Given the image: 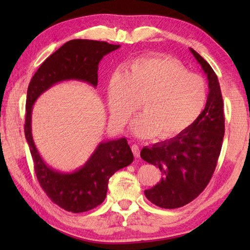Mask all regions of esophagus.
Segmentation results:
<instances>
[{"instance_id": "34e87169", "label": "esophagus", "mask_w": 250, "mask_h": 250, "mask_svg": "<svg viewBox=\"0 0 250 250\" xmlns=\"http://www.w3.org/2000/svg\"><path fill=\"white\" fill-rule=\"evenodd\" d=\"M131 149H132V151H133L135 158H140V147L139 146L135 145V144L132 145Z\"/></svg>"}]
</instances>
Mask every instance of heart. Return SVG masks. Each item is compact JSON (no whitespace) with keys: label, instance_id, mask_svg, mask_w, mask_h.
<instances>
[{"label":"heart","instance_id":"b5f03b06","mask_svg":"<svg viewBox=\"0 0 250 250\" xmlns=\"http://www.w3.org/2000/svg\"><path fill=\"white\" fill-rule=\"evenodd\" d=\"M108 107L117 126H124L140 107L131 131L142 139L167 141L192 125L207 100V84L182 63L162 57H140L111 76Z\"/></svg>","mask_w":250,"mask_h":250}]
</instances>
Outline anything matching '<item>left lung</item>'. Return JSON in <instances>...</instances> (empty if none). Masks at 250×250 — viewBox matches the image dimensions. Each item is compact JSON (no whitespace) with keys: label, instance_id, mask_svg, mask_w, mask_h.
<instances>
[{"label":"left lung","instance_id":"8db88e82","mask_svg":"<svg viewBox=\"0 0 250 250\" xmlns=\"http://www.w3.org/2000/svg\"><path fill=\"white\" fill-rule=\"evenodd\" d=\"M208 79L209 93L204 110L192 125L172 140L144 147L143 160L160 168L162 179L145 190L146 198L162 208H177L190 203L213 176L225 135L224 101L211 66L190 48Z\"/></svg>","mask_w":250,"mask_h":250}]
</instances>
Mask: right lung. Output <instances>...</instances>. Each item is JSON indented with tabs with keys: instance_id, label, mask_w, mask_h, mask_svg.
<instances>
[{
	"instance_id": "add662e5",
	"label": "right lung",
	"mask_w": 250,
	"mask_h": 250,
	"mask_svg": "<svg viewBox=\"0 0 250 250\" xmlns=\"http://www.w3.org/2000/svg\"><path fill=\"white\" fill-rule=\"evenodd\" d=\"M107 42L72 40L42 63L32 77L26 92L24 135L42 189L61 208L72 213L88 211L106 198L108 180L118 169L133 161V153L125 137L100 143L84 166L73 173H60L41 158L31 132L32 106L52 84L63 81H81L97 87L98 68L102 58L119 48Z\"/></svg>"
}]
</instances>
